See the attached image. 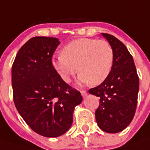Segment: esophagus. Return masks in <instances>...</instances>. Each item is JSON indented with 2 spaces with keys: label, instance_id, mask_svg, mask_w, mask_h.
Wrapping results in <instances>:
<instances>
[{
  "label": "esophagus",
  "instance_id": "34e87169",
  "mask_svg": "<svg viewBox=\"0 0 150 150\" xmlns=\"http://www.w3.org/2000/svg\"><path fill=\"white\" fill-rule=\"evenodd\" d=\"M80 93H81V94H82V96H83V98L87 95V91H86V90H81Z\"/></svg>",
  "mask_w": 150,
  "mask_h": 150
}]
</instances>
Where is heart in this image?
<instances>
[{"mask_svg":"<svg viewBox=\"0 0 150 150\" xmlns=\"http://www.w3.org/2000/svg\"><path fill=\"white\" fill-rule=\"evenodd\" d=\"M113 49L108 42L94 38H79L67 43L62 54L52 58V67L65 82L78 72L82 84L103 83L113 66Z\"/></svg>","mask_w":150,"mask_h":150,"instance_id":"heart-1","label":"heart"}]
</instances>
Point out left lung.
<instances>
[{"mask_svg": "<svg viewBox=\"0 0 150 150\" xmlns=\"http://www.w3.org/2000/svg\"><path fill=\"white\" fill-rule=\"evenodd\" d=\"M113 49L112 69L103 83L88 93L99 97L95 118L102 131L117 133L123 131L135 116L139 92V77L133 57L117 38L102 33Z\"/></svg>", "mask_w": 150, "mask_h": 150, "instance_id": "left-lung-1", "label": "left lung"}]
</instances>
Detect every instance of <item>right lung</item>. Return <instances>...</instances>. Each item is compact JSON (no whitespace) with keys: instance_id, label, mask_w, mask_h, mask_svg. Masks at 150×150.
<instances>
[{"instance_id":"add662e5","label":"right lung","mask_w":150,"mask_h":150,"mask_svg":"<svg viewBox=\"0 0 150 150\" xmlns=\"http://www.w3.org/2000/svg\"><path fill=\"white\" fill-rule=\"evenodd\" d=\"M58 38L34 37L22 46L12 66L13 98L19 113L38 135L57 137L71 128L80 93L52 67Z\"/></svg>"}]
</instances>
